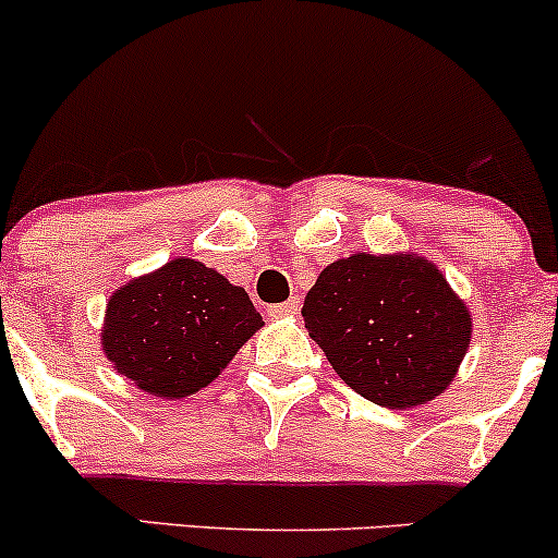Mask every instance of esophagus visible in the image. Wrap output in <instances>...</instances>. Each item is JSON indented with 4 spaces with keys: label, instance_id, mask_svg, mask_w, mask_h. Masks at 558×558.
I'll return each instance as SVG.
<instances>
[{
    "label": "esophagus",
    "instance_id": "1",
    "mask_svg": "<svg viewBox=\"0 0 558 558\" xmlns=\"http://www.w3.org/2000/svg\"><path fill=\"white\" fill-rule=\"evenodd\" d=\"M299 310H301V299L291 296L288 301H283V304L270 306V315L272 317H296Z\"/></svg>",
    "mask_w": 558,
    "mask_h": 558
}]
</instances>
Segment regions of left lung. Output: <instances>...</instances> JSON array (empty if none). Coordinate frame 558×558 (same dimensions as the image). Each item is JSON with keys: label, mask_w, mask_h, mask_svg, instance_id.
<instances>
[{"label": "left lung", "mask_w": 558, "mask_h": 558, "mask_svg": "<svg viewBox=\"0 0 558 558\" xmlns=\"http://www.w3.org/2000/svg\"><path fill=\"white\" fill-rule=\"evenodd\" d=\"M301 317L345 386L388 409L444 393L472 341L464 299L414 252L336 259L310 288Z\"/></svg>", "instance_id": "obj_1"}]
</instances>
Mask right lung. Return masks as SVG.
Returning <instances> with one entry per match:
<instances>
[{
    "label": "right lung",
    "instance_id": "add662e5",
    "mask_svg": "<svg viewBox=\"0 0 558 558\" xmlns=\"http://www.w3.org/2000/svg\"><path fill=\"white\" fill-rule=\"evenodd\" d=\"M262 325L241 286L178 257L112 293L101 351L144 393L185 399L207 388Z\"/></svg>",
    "mask_w": 558,
    "mask_h": 558
}]
</instances>
